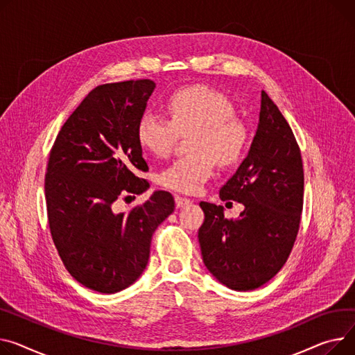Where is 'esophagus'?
<instances>
[{"label":"esophagus","mask_w":355,"mask_h":355,"mask_svg":"<svg viewBox=\"0 0 355 355\" xmlns=\"http://www.w3.org/2000/svg\"><path fill=\"white\" fill-rule=\"evenodd\" d=\"M193 201L190 198H185V197H181V196H175V205L178 208L181 207H185V205H190Z\"/></svg>","instance_id":"34e87169"}]
</instances>
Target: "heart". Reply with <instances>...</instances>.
I'll use <instances>...</instances> for the list:
<instances>
[{
    "label": "heart",
    "mask_w": 355,
    "mask_h": 355,
    "mask_svg": "<svg viewBox=\"0 0 355 355\" xmlns=\"http://www.w3.org/2000/svg\"><path fill=\"white\" fill-rule=\"evenodd\" d=\"M170 120L146 114L137 124V141L155 157H167L180 135H187L191 154L173 161L158 174L161 187L196 194L214 173L237 165L248 147V130L235 116L234 103L214 88L191 85L173 92L165 103Z\"/></svg>",
    "instance_id": "obj_1"
}]
</instances>
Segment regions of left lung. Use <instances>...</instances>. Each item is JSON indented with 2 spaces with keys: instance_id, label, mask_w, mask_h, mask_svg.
Masks as SVG:
<instances>
[{
  "instance_id": "8db88e82",
  "label": "left lung",
  "mask_w": 355,
  "mask_h": 355,
  "mask_svg": "<svg viewBox=\"0 0 355 355\" xmlns=\"http://www.w3.org/2000/svg\"><path fill=\"white\" fill-rule=\"evenodd\" d=\"M245 209L225 218L223 207L201 201L198 241L205 267L224 286L250 291L268 282L288 259L301 223L304 170L284 115L261 92L259 124L248 157L220 190Z\"/></svg>"
}]
</instances>
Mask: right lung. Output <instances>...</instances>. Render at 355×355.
I'll use <instances>...</instances> for the list:
<instances>
[{
	"label": "right lung",
	"instance_id": "right-lung-1",
	"mask_svg": "<svg viewBox=\"0 0 355 355\" xmlns=\"http://www.w3.org/2000/svg\"><path fill=\"white\" fill-rule=\"evenodd\" d=\"M154 81L94 88L61 127L44 180L46 217L67 271L84 287L112 294L146 270L153 234L175 208L168 191L115 214L116 200L143 194L148 171L137 141Z\"/></svg>",
	"mask_w": 355,
	"mask_h": 355
}]
</instances>
